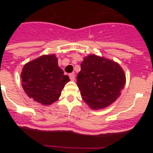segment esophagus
<instances>
[{
  "instance_id": "esophagus-1",
  "label": "esophagus",
  "mask_w": 153,
  "mask_h": 153,
  "mask_svg": "<svg viewBox=\"0 0 153 153\" xmlns=\"http://www.w3.org/2000/svg\"><path fill=\"white\" fill-rule=\"evenodd\" d=\"M69 76H70V79H71V80H74V79H75V74H74V73L69 74Z\"/></svg>"
}]
</instances>
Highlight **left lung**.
<instances>
[{
    "label": "left lung",
    "instance_id": "8db88e82",
    "mask_svg": "<svg viewBox=\"0 0 153 153\" xmlns=\"http://www.w3.org/2000/svg\"><path fill=\"white\" fill-rule=\"evenodd\" d=\"M80 67L76 83L83 100L92 109L106 107L118 98L126 83V76L118 63L90 55Z\"/></svg>",
    "mask_w": 153,
    "mask_h": 153
}]
</instances>
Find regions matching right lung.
Masks as SVG:
<instances>
[{
  "instance_id": "add662e5",
  "label": "right lung",
  "mask_w": 153,
  "mask_h": 153,
  "mask_svg": "<svg viewBox=\"0 0 153 153\" xmlns=\"http://www.w3.org/2000/svg\"><path fill=\"white\" fill-rule=\"evenodd\" d=\"M55 55H44L24 65L21 73L22 86L27 95L44 105H50L60 97L70 81L59 67Z\"/></svg>"
}]
</instances>
